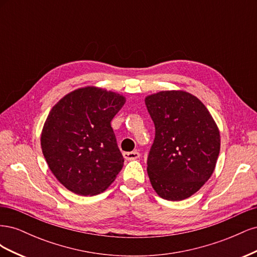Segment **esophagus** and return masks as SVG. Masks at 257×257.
Here are the masks:
<instances>
[{
  "label": "esophagus",
  "instance_id": "1",
  "mask_svg": "<svg viewBox=\"0 0 257 257\" xmlns=\"http://www.w3.org/2000/svg\"><path fill=\"white\" fill-rule=\"evenodd\" d=\"M123 157H124V159L127 160V161H134V160H137L139 157H141V154H139V152H137V151L124 152Z\"/></svg>",
  "mask_w": 257,
  "mask_h": 257
}]
</instances>
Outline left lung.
I'll use <instances>...</instances> for the list:
<instances>
[{
  "mask_svg": "<svg viewBox=\"0 0 257 257\" xmlns=\"http://www.w3.org/2000/svg\"><path fill=\"white\" fill-rule=\"evenodd\" d=\"M145 103L155 125L147 163L152 188L167 200L189 198L214 172L219 127L201 100L183 90L153 93Z\"/></svg>",
  "mask_w": 257,
  "mask_h": 257,
  "instance_id": "obj_1",
  "label": "left lung"
}]
</instances>
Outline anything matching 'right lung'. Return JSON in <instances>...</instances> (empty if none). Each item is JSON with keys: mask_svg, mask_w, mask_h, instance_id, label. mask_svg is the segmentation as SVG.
<instances>
[{"mask_svg": "<svg viewBox=\"0 0 257 257\" xmlns=\"http://www.w3.org/2000/svg\"><path fill=\"white\" fill-rule=\"evenodd\" d=\"M116 92L94 85L67 93L46 119L42 151L51 173L81 196L108 189L123 167L110 122L125 104Z\"/></svg>", "mask_w": 257, "mask_h": 257, "instance_id": "1", "label": "right lung"}]
</instances>
